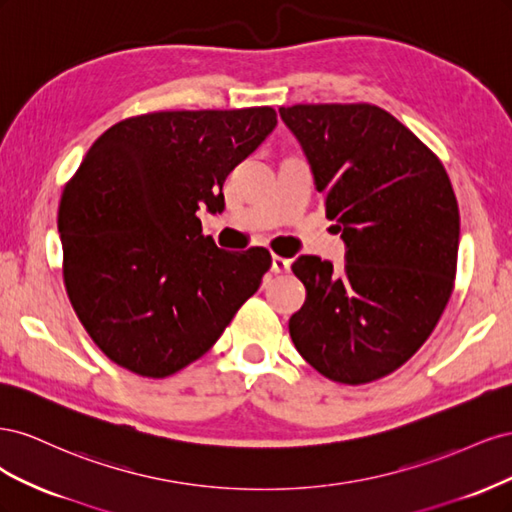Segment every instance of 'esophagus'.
I'll return each instance as SVG.
<instances>
[{
    "label": "esophagus",
    "mask_w": 512,
    "mask_h": 512,
    "mask_svg": "<svg viewBox=\"0 0 512 512\" xmlns=\"http://www.w3.org/2000/svg\"><path fill=\"white\" fill-rule=\"evenodd\" d=\"M273 273H288L290 271V260L284 256H273Z\"/></svg>",
    "instance_id": "obj_1"
}]
</instances>
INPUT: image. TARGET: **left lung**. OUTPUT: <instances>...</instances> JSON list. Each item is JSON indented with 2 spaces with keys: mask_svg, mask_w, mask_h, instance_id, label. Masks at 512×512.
<instances>
[{
  "mask_svg": "<svg viewBox=\"0 0 512 512\" xmlns=\"http://www.w3.org/2000/svg\"><path fill=\"white\" fill-rule=\"evenodd\" d=\"M280 115L348 247L342 271L318 256L292 265L307 290L288 324L294 348L333 382L380 380L427 342L453 294L451 179L436 153L376 104H294Z\"/></svg>",
  "mask_w": 512,
  "mask_h": 512,
  "instance_id": "1",
  "label": "left lung"
}]
</instances>
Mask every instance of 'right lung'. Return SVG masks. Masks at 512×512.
Returning a JSON list of instances; mask_svg holds the SVG:
<instances>
[{
  "instance_id": "add662e5",
  "label": "right lung",
  "mask_w": 512,
  "mask_h": 512,
  "mask_svg": "<svg viewBox=\"0 0 512 512\" xmlns=\"http://www.w3.org/2000/svg\"><path fill=\"white\" fill-rule=\"evenodd\" d=\"M271 106L128 117L91 145L61 194L64 284L94 344L166 378L200 359L260 288L265 247L226 252L196 211L224 209L226 175L275 128Z\"/></svg>"
}]
</instances>
